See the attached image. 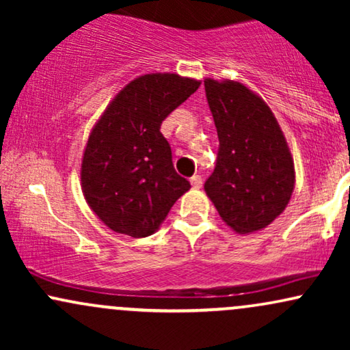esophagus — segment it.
<instances>
[{
  "mask_svg": "<svg viewBox=\"0 0 350 350\" xmlns=\"http://www.w3.org/2000/svg\"><path fill=\"white\" fill-rule=\"evenodd\" d=\"M191 186L194 187V189L202 187V178H200V176H192V178H191Z\"/></svg>",
  "mask_w": 350,
  "mask_h": 350,
  "instance_id": "obj_1",
  "label": "esophagus"
}]
</instances>
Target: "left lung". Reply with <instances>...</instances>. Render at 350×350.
<instances>
[{
	"label": "left lung",
	"instance_id": "8db88e82",
	"mask_svg": "<svg viewBox=\"0 0 350 350\" xmlns=\"http://www.w3.org/2000/svg\"><path fill=\"white\" fill-rule=\"evenodd\" d=\"M219 135L215 170L204 184L219 215L237 234L263 230L295 191L293 154L271 108L237 80H204Z\"/></svg>",
	"mask_w": 350,
	"mask_h": 350
}]
</instances>
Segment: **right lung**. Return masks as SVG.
Masks as SVG:
<instances>
[{"instance_id": "add662e5", "label": "right lung", "mask_w": 350, "mask_h": 350, "mask_svg": "<svg viewBox=\"0 0 350 350\" xmlns=\"http://www.w3.org/2000/svg\"><path fill=\"white\" fill-rule=\"evenodd\" d=\"M200 87L171 72L139 75L111 98L88 135L80 186L94 214L110 230L133 239L152 235L189 180L172 166L163 120Z\"/></svg>"}]
</instances>
